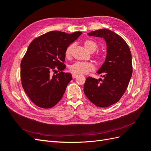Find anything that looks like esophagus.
<instances>
[{"label":"esophagus","instance_id":"34e87169","mask_svg":"<svg viewBox=\"0 0 151 151\" xmlns=\"http://www.w3.org/2000/svg\"><path fill=\"white\" fill-rule=\"evenodd\" d=\"M77 77H78V75H77V74H72V77H73V78H76Z\"/></svg>","mask_w":151,"mask_h":151}]
</instances>
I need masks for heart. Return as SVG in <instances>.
<instances>
[{
	"label": "heart",
	"instance_id": "b5f03b06",
	"mask_svg": "<svg viewBox=\"0 0 151 151\" xmlns=\"http://www.w3.org/2000/svg\"><path fill=\"white\" fill-rule=\"evenodd\" d=\"M84 47L87 51L89 52H94L98 48L96 43L91 40H87L84 41ZM74 45H70L68 46L65 50V57L70 58L72 54ZM94 70V65L90 62H76L70 67V70L76 74H86L90 71Z\"/></svg>",
	"mask_w": 151,
	"mask_h": 151
}]
</instances>
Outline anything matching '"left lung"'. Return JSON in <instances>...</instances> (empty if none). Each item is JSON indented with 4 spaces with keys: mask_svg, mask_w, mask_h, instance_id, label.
Returning a JSON list of instances; mask_svg holds the SVG:
<instances>
[{
    "mask_svg": "<svg viewBox=\"0 0 151 151\" xmlns=\"http://www.w3.org/2000/svg\"><path fill=\"white\" fill-rule=\"evenodd\" d=\"M88 35L103 38L107 49L105 61L97 71L103 79L88 77L84 92L96 106L108 107L119 101L129 85L133 71L132 54L125 41L111 30L100 29Z\"/></svg>",
    "mask_w": 151,
    "mask_h": 151,
    "instance_id": "obj_1",
    "label": "left lung"
}]
</instances>
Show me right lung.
<instances>
[{"mask_svg": "<svg viewBox=\"0 0 151 151\" xmlns=\"http://www.w3.org/2000/svg\"><path fill=\"white\" fill-rule=\"evenodd\" d=\"M81 34L53 31L29 44L21 63V79L25 93L36 106L50 108L62 99L72 79L70 73L62 72L65 50Z\"/></svg>", "mask_w": 151, "mask_h": 151, "instance_id": "obj_1", "label": "right lung"}]
</instances>
